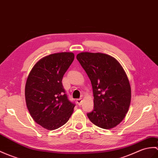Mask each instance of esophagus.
<instances>
[{"label": "esophagus", "mask_w": 158, "mask_h": 158, "mask_svg": "<svg viewBox=\"0 0 158 158\" xmlns=\"http://www.w3.org/2000/svg\"><path fill=\"white\" fill-rule=\"evenodd\" d=\"M77 104L79 106H81L82 104V99L81 98H79L77 100Z\"/></svg>", "instance_id": "esophagus-1"}]
</instances>
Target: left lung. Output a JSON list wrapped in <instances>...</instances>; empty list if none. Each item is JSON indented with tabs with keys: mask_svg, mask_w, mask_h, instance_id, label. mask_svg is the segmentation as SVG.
<instances>
[{
	"mask_svg": "<svg viewBox=\"0 0 158 158\" xmlns=\"http://www.w3.org/2000/svg\"><path fill=\"white\" fill-rule=\"evenodd\" d=\"M77 59L92 85L94 108L87 114L102 129L115 127L129 110L131 89L123 68L114 58L102 53L81 52Z\"/></svg>",
	"mask_w": 158,
	"mask_h": 158,
	"instance_id": "8db88e82",
	"label": "left lung"
}]
</instances>
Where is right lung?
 Returning <instances> with one entry per match:
<instances>
[{"label":"right lung","instance_id":"obj_1","mask_svg":"<svg viewBox=\"0 0 158 158\" xmlns=\"http://www.w3.org/2000/svg\"><path fill=\"white\" fill-rule=\"evenodd\" d=\"M74 57L72 52L48 55L28 75L25 89L27 107L35 122L46 129L64 125L73 112L75 104L69 100L62 79Z\"/></svg>","mask_w":158,"mask_h":158}]
</instances>
